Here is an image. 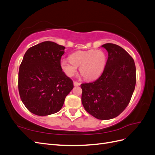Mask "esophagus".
Listing matches in <instances>:
<instances>
[{
    "label": "esophagus",
    "instance_id": "1",
    "mask_svg": "<svg viewBox=\"0 0 155 155\" xmlns=\"http://www.w3.org/2000/svg\"><path fill=\"white\" fill-rule=\"evenodd\" d=\"M74 85L75 87L79 86V85H80V83H78V82L76 81H74Z\"/></svg>",
    "mask_w": 155,
    "mask_h": 155
}]
</instances>
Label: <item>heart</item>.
I'll list each match as a JSON object with an SVG mask.
<instances>
[{
	"label": "heart",
	"instance_id": "1",
	"mask_svg": "<svg viewBox=\"0 0 155 155\" xmlns=\"http://www.w3.org/2000/svg\"><path fill=\"white\" fill-rule=\"evenodd\" d=\"M107 55L101 50L78 51L70 56V59L61 61V67L65 74L71 77L76 72L78 67L82 76L88 80L101 76L107 64Z\"/></svg>",
	"mask_w": 155,
	"mask_h": 155
}]
</instances>
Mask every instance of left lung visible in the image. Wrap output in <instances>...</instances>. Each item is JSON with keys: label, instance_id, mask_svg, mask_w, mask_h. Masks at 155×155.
Returning a JSON list of instances; mask_svg holds the SVG:
<instances>
[{"label": "left lung", "instance_id": "obj_1", "mask_svg": "<svg viewBox=\"0 0 155 155\" xmlns=\"http://www.w3.org/2000/svg\"><path fill=\"white\" fill-rule=\"evenodd\" d=\"M101 46L108 52L105 68L97 80L81 84V101L89 114L105 120L116 118L129 104L136 85V67L132 57L120 46Z\"/></svg>", "mask_w": 155, "mask_h": 155}]
</instances>
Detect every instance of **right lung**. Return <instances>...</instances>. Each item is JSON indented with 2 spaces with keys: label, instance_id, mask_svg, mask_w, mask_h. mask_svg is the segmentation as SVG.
Here are the masks:
<instances>
[{
  "label": "right lung",
  "instance_id": "add662e5",
  "mask_svg": "<svg viewBox=\"0 0 155 155\" xmlns=\"http://www.w3.org/2000/svg\"><path fill=\"white\" fill-rule=\"evenodd\" d=\"M65 47L45 41L28 50L18 71L21 99L31 113L41 116L56 113L74 88L63 72L61 58Z\"/></svg>",
  "mask_w": 155,
  "mask_h": 155
}]
</instances>
